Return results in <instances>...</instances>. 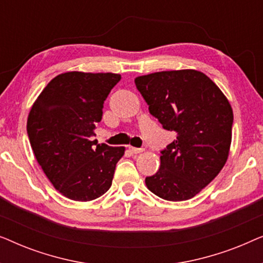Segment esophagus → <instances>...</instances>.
I'll return each mask as SVG.
<instances>
[{
  "mask_svg": "<svg viewBox=\"0 0 263 263\" xmlns=\"http://www.w3.org/2000/svg\"><path fill=\"white\" fill-rule=\"evenodd\" d=\"M129 151H130L133 154H139V153H141L143 149L142 148H136V147H133V146H129Z\"/></svg>",
  "mask_w": 263,
  "mask_h": 263,
  "instance_id": "34e87169",
  "label": "esophagus"
}]
</instances>
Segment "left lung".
<instances>
[{
    "label": "left lung",
    "instance_id": "1",
    "mask_svg": "<svg viewBox=\"0 0 263 263\" xmlns=\"http://www.w3.org/2000/svg\"><path fill=\"white\" fill-rule=\"evenodd\" d=\"M135 85L164 129L177 133L161 151L160 167L146 177L148 190L167 201H185L217 177L228 160L233 112L220 88L195 69L135 78Z\"/></svg>",
    "mask_w": 263,
    "mask_h": 263
}]
</instances>
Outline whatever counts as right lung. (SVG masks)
<instances>
[{
    "instance_id": "obj_1",
    "label": "right lung",
    "mask_w": 263,
    "mask_h": 263,
    "mask_svg": "<svg viewBox=\"0 0 263 263\" xmlns=\"http://www.w3.org/2000/svg\"><path fill=\"white\" fill-rule=\"evenodd\" d=\"M120 74L67 71L53 78L32 105L27 134L51 184L74 201L95 200L110 189L124 147L91 141L104 100Z\"/></svg>"
}]
</instances>
